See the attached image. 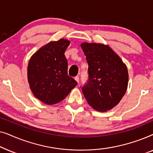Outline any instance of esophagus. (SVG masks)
I'll use <instances>...</instances> for the list:
<instances>
[{"instance_id":"esophagus-1","label":"esophagus","mask_w":153,"mask_h":153,"mask_svg":"<svg viewBox=\"0 0 153 153\" xmlns=\"http://www.w3.org/2000/svg\"><path fill=\"white\" fill-rule=\"evenodd\" d=\"M74 79H75V80H76V81H77V82L79 83V77L78 76H75V77H74Z\"/></svg>"}]
</instances>
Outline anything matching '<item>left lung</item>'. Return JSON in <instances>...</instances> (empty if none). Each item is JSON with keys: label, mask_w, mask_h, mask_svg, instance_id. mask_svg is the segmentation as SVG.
<instances>
[{"label": "left lung", "mask_w": 153, "mask_h": 153, "mask_svg": "<svg viewBox=\"0 0 153 153\" xmlns=\"http://www.w3.org/2000/svg\"><path fill=\"white\" fill-rule=\"evenodd\" d=\"M88 65V79L81 86L87 102L100 112L116 106L128 85L127 67L106 45L83 43L81 45Z\"/></svg>", "instance_id": "left-lung-1"}]
</instances>
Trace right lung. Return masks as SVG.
<instances>
[{"label": "right lung", "instance_id": "right-lung-1", "mask_svg": "<svg viewBox=\"0 0 153 153\" xmlns=\"http://www.w3.org/2000/svg\"><path fill=\"white\" fill-rule=\"evenodd\" d=\"M70 41L60 39L39 49L31 57L28 79L33 95L44 103L54 104L63 100L77 82L68 74L65 51Z\"/></svg>", "mask_w": 153, "mask_h": 153}]
</instances>
